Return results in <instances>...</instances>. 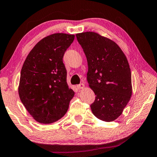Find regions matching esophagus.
<instances>
[{
    "label": "esophagus",
    "instance_id": "34e87169",
    "mask_svg": "<svg viewBox=\"0 0 157 157\" xmlns=\"http://www.w3.org/2000/svg\"><path fill=\"white\" fill-rule=\"evenodd\" d=\"M77 88H78V90H82L85 88V85H84V84H79V85H77Z\"/></svg>",
    "mask_w": 157,
    "mask_h": 157
}]
</instances>
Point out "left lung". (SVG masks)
Segmentation results:
<instances>
[{
	"mask_svg": "<svg viewBox=\"0 0 157 157\" xmlns=\"http://www.w3.org/2000/svg\"><path fill=\"white\" fill-rule=\"evenodd\" d=\"M87 57L89 87L96 95L90 105L97 118L112 122L132 94V76L124 53L115 42L94 32L76 34Z\"/></svg>",
	"mask_w": 157,
	"mask_h": 157,
	"instance_id": "obj_1",
	"label": "left lung"
}]
</instances>
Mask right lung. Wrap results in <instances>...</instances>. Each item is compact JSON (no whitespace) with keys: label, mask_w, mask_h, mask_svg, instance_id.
Listing matches in <instances>:
<instances>
[{"label":"right lung","mask_w":157,"mask_h":157,"mask_svg":"<svg viewBox=\"0 0 157 157\" xmlns=\"http://www.w3.org/2000/svg\"><path fill=\"white\" fill-rule=\"evenodd\" d=\"M74 35L54 33L40 40L24 62L18 86L20 99L35 121L51 124L65 115L75 92L68 87L63 62Z\"/></svg>","instance_id":"1"}]
</instances>
